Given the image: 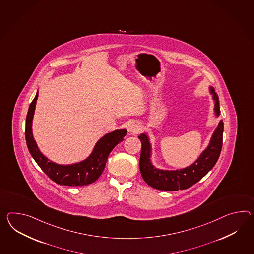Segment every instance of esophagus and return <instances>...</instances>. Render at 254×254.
<instances>
[{"instance_id":"34e87169","label":"esophagus","mask_w":254,"mask_h":254,"mask_svg":"<svg viewBox=\"0 0 254 254\" xmlns=\"http://www.w3.org/2000/svg\"><path fill=\"white\" fill-rule=\"evenodd\" d=\"M141 129H142L141 125L137 121H132V122H130L129 124L127 125V130L130 133L137 134L141 131Z\"/></svg>"}]
</instances>
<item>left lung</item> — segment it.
Wrapping results in <instances>:
<instances>
[{
	"label": "left lung",
	"instance_id": "8db88e82",
	"mask_svg": "<svg viewBox=\"0 0 254 254\" xmlns=\"http://www.w3.org/2000/svg\"><path fill=\"white\" fill-rule=\"evenodd\" d=\"M210 93L215 100V112L218 117L220 114L218 96L214 88L210 87ZM224 123L219 122L217 129L213 133L210 143L196 161L189 167L176 171H163L155 168L150 161L151 146L146 134L138 136L142 147L139 160V169L144 181L149 186L163 191L184 190L196 184L215 166L221 152L223 144Z\"/></svg>",
	"mask_w": 254,
	"mask_h": 254
}]
</instances>
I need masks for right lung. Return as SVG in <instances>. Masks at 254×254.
<instances>
[{
    "instance_id": "1",
    "label": "right lung",
    "mask_w": 254,
    "mask_h": 254,
    "mask_svg": "<svg viewBox=\"0 0 254 254\" xmlns=\"http://www.w3.org/2000/svg\"><path fill=\"white\" fill-rule=\"evenodd\" d=\"M37 97L38 93L29 105L25 121V140L32 157L44 173L58 185L82 186L93 184L104 172L105 163L113 149L118 143L124 140L123 137L127 135V130H115L105 135L96 143L92 154L84 161L70 165L57 164L49 161V159L39 151L33 137L32 121Z\"/></svg>"
}]
</instances>
